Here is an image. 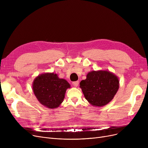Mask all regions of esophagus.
<instances>
[{"mask_svg":"<svg viewBox=\"0 0 148 148\" xmlns=\"http://www.w3.org/2000/svg\"><path fill=\"white\" fill-rule=\"evenodd\" d=\"M73 84L74 86L77 87V86H79V81H76V82H73Z\"/></svg>","mask_w":148,"mask_h":148,"instance_id":"34e87169","label":"esophagus"}]
</instances>
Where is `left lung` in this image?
Listing matches in <instances>:
<instances>
[{"label": "left lung", "mask_w": 148, "mask_h": 148, "mask_svg": "<svg viewBox=\"0 0 148 148\" xmlns=\"http://www.w3.org/2000/svg\"><path fill=\"white\" fill-rule=\"evenodd\" d=\"M80 88L92 106L103 107L113 99L119 88V80L117 75L107 70L92 71L80 82Z\"/></svg>", "instance_id": "1"}]
</instances>
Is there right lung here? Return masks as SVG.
Segmentation results:
<instances>
[{"label":"right lung","mask_w":148,"mask_h":148,"mask_svg":"<svg viewBox=\"0 0 148 148\" xmlns=\"http://www.w3.org/2000/svg\"><path fill=\"white\" fill-rule=\"evenodd\" d=\"M71 86L58 74L46 73L40 74L32 83V89L36 98L47 108H56L63 102L67 89Z\"/></svg>","instance_id":"add662e5"}]
</instances>
